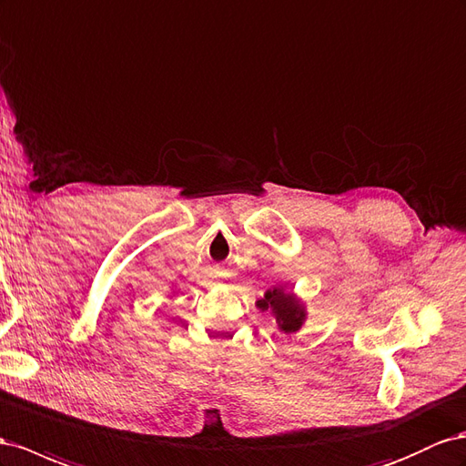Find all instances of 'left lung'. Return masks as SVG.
<instances>
[{
	"instance_id": "obj_1",
	"label": "left lung",
	"mask_w": 466,
	"mask_h": 466,
	"mask_svg": "<svg viewBox=\"0 0 466 466\" xmlns=\"http://www.w3.org/2000/svg\"><path fill=\"white\" fill-rule=\"evenodd\" d=\"M257 308L262 311H270L279 323V329L284 333H296L306 321V308L299 304V299L286 292L284 288H274L257 301Z\"/></svg>"
}]
</instances>
